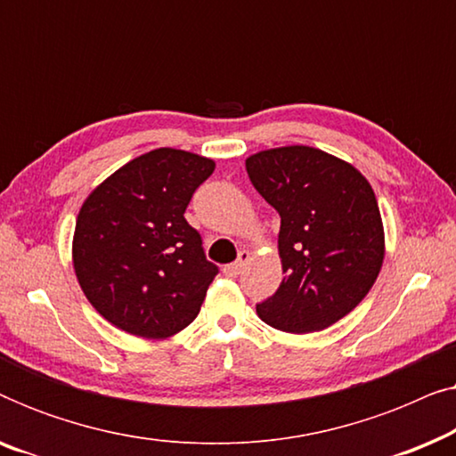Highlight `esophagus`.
<instances>
[{
    "label": "esophagus",
    "instance_id": "1",
    "mask_svg": "<svg viewBox=\"0 0 456 456\" xmlns=\"http://www.w3.org/2000/svg\"><path fill=\"white\" fill-rule=\"evenodd\" d=\"M248 259H251V253H248V251H240V253H239V259H236L234 264H230V265L224 267V273H226V276H230V278H236V276H239V273L242 272V267L247 265Z\"/></svg>",
    "mask_w": 456,
    "mask_h": 456
}]
</instances>
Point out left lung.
<instances>
[{
    "instance_id": "obj_1",
    "label": "left lung",
    "mask_w": 456,
    "mask_h": 456,
    "mask_svg": "<svg viewBox=\"0 0 456 456\" xmlns=\"http://www.w3.org/2000/svg\"><path fill=\"white\" fill-rule=\"evenodd\" d=\"M247 174L280 214L284 280L257 305L267 326L309 334L363 301L384 261V226L371 184L346 161L292 145L259 151Z\"/></svg>"
}]
</instances>
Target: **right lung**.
I'll use <instances>...</instances> for the list:
<instances>
[{"label":"right lung","instance_id":"obj_1","mask_svg":"<svg viewBox=\"0 0 456 456\" xmlns=\"http://www.w3.org/2000/svg\"><path fill=\"white\" fill-rule=\"evenodd\" d=\"M214 159L153 149L128 161L86 197L77 217L72 261L89 303L141 338H167L199 315L217 265L184 220Z\"/></svg>","mask_w":456,"mask_h":456}]
</instances>
